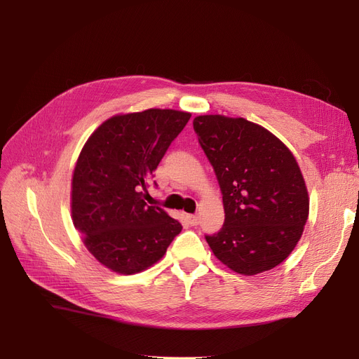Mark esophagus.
I'll use <instances>...</instances> for the list:
<instances>
[{
    "instance_id": "1",
    "label": "esophagus",
    "mask_w": 359,
    "mask_h": 359,
    "mask_svg": "<svg viewBox=\"0 0 359 359\" xmlns=\"http://www.w3.org/2000/svg\"><path fill=\"white\" fill-rule=\"evenodd\" d=\"M186 220L190 226H196L199 223V217L198 215H193V214H187L186 215Z\"/></svg>"
}]
</instances>
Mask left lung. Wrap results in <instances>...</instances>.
<instances>
[{
  "label": "left lung",
  "instance_id": "8db88e82",
  "mask_svg": "<svg viewBox=\"0 0 359 359\" xmlns=\"http://www.w3.org/2000/svg\"><path fill=\"white\" fill-rule=\"evenodd\" d=\"M223 194L222 229L205 235L215 257L255 276L292 253L309 217V193L287 147L244 118L202 115L193 121Z\"/></svg>",
  "mask_w": 359,
  "mask_h": 359
}]
</instances>
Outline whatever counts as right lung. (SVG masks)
Wrapping results in <instances>:
<instances>
[{"mask_svg": "<svg viewBox=\"0 0 359 359\" xmlns=\"http://www.w3.org/2000/svg\"><path fill=\"white\" fill-rule=\"evenodd\" d=\"M190 116L172 109L116 115L81 151L72 181L73 224L90 253L115 273L154 265L182 229L160 206L148 205L144 191Z\"/></svg>", "mask_w": 359, "mask_h": 359, "instance_id": "right-lung-1", "label": "right lung"}]
</instances>
